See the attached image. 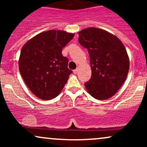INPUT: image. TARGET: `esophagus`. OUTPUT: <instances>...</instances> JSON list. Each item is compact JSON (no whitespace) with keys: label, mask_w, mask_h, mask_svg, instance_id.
Here are the masks:
<instances>
[{"label":"esophagus","mask_w":147,"mask_h":147,"mask_svg":"<svg viewBox=\"0 0 147 147\" xmlns=\"http://www.w3.org/2000/svg\"><path fill=\"white\" fill-rule=\"evenodd\" d=\"M77 71H78V69H75V70H73V72H74V74H77Z\"/></svg>","instance_id":"obj_1"}]
</instances>
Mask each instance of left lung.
Returning a JSON list of instances; mask_svg holds the SVG:
<instances>
[{
  "label": "left lung",
  "instance_id": "left-lung-1",
  "mask_svg": "<svg viewBox=\"0 0 147 147\" xmlns=\"http://www.w3.org/2000/svg\"><path fill=\"white\" fill-rule=\"evenodd\" d=\"M78 34L79 43L89 53L92 70L85 87L94 98H110L120 88L129 72L125 47L117 36L99 28H86Z\"/></svg>",
  "mask_w": 147,
  "mask_h": 147
}]
</instances>
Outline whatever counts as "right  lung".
Here are the masks:
<instances>
[{
  "label": "right lung",
  "instance_id": "right-lung-1",
  "mask_svg": "<svg viewBox=\"0 0 147 147\" xmlns=\"http://www.w3.org/2000/svg\"><path fill=\"white\" fill-rule=\"evenodd\" d=\"M75 34L51 30L34 36L23 45L18 60L20 73L36 97L50 100L59 95L72 73L62 49Z\"/></svg>",
  "mask_w": 147,
  "mask_h": 147
}]
</instances>
